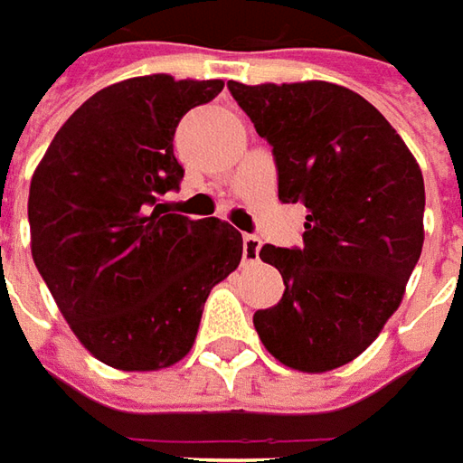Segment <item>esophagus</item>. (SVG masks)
I'll return each instance as SVG.
<instances>
[{
	"instance_id": "obj_1",
	"label": "esophagus",
	"mask_w": 463,
	"mask_h": 463,
	"mask_svg": "<svg viewBox=\"0 0 463 463\" xmlns=\"http://www.w3.org/2000/svg\"><path fill=\"white\" fill-rule=\"evenodd\" d=\"M259 249H261V239L254 234H244V244H241V257L244 261H257Z\"/></svg>"
}]
</instances>
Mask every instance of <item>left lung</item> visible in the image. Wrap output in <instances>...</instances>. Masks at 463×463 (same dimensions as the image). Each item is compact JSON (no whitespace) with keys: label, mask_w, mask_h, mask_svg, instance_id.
Here are the masks:
<instances>
[{"label":"left lung","mask_w":463,"mask_h":463,"mask_svg":"<svg viewBox=\"0 0 463 463\" xmlns=\"http://www.w3.org/2000/svg\"><path fill=\"white\" fill-rule=\"evenodd\" d=\"M271 144L279 199L304 204L301 247L264 244L284 297L254 314L271 356L299 372L344 366L399 309L424 244V176L356 91L329 81L226 84Z\"/></svg>","instance_id":"8db88e82"}]
</instances>
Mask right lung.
I'll list each match as a JSON object with an SVG mask.
<instances>
[{
  "mask_svg": "<svg viewBox=\"0 0 463 463\" xmlns=\"http://www.w3.org/2000/svg\"><path fill=\"white\" fill-rule=\"evenodd\" d=\"M222 90L169 74L111 84L64 121L32 176L39 274L77 339L121 372L184 359L209 291L241 261L234 226L162 204L184 179L179 121Z\"/></svg>",
  "mask_w": 463,
  "mask_h": 463,
  "instance_id": "add662e5",
  "label": "right lung"
}]
</instances>
